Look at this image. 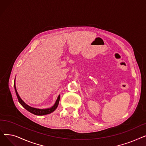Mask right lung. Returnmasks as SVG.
Returning <instances> with one entry per match:
<instances>
[{"label":"right lung","instance_id":"obj_1","mask_svg":"<svg viewBox=\"0 0 146 146\" xmlns=\"http://www.w3.org/2000/svg\"><path fill=\"white\" fill-rule=\"evenodd\" d=\"M14 88H15V92H16V94H17L19 102L27 111H28L29 112H30L31 113H32L34 115H44L49 114V113L52 112L53 111H54L56 110V108H57V106L58 105V103H59V101H60V95L58 96V98L57 99V101H56L55 104L54 105V106H52L51 108H50L41 110V109H37V108H33V107H31V106L27 105L24 101L22 100L21 98L19 97L18 94V92L17 90V89H16V86H15V82H14Z\"/></svg>","mask_w":146,"mask_h":146}]
</instances>
